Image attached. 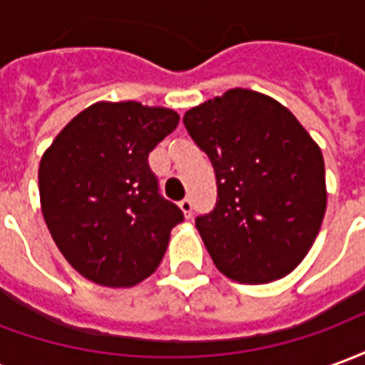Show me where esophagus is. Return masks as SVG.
Listing matches in <instances>:
<instances>
[{
	"label": "esophagus",
	"instance_id": "esophagus-1",
	"mask_svg": "<svg viewBox=\"0 0 365 365\" xmlns=\"http://www.w3.org/2000/svg\"><path fill=\"white\" fill-rule=\"evenodd\" d=\"M180 209H182V213L190 219L191 211H193V203H191V199L190 197L182 199V201H180Z\"/></svg>",
	"mask_w": 365,
	"mask_h": 365
}]
</instances>
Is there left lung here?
Wrapping results in <instances>:
<instances>
[{"instance_id":"left-lung-1","label":"left lung","mask_w":365,"mask_h":365,"mask_svg":"<svg viewBox=\"0 0 365 365\" xmlns=\"http://www.w3.org/2000/svg\"><path fill=\"white\" fill-rule=\"evenodd\" d=\"M183 125L217 175V205L195 219L217 269L238 283L291 274L327 211L319 144L287 107L242 88L191 107Z\"/></svg>"}]
</instances>
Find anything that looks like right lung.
Returning <instances> with one entry per match:
<instances>
[{
    "label": "right lung",
    "instance_id": "obj_1",
    "mask_svg": "<svg viewBox=\"0 0 365 365\" xmlns=\"http://www.w3.org/2000/svg\"><path fill=\"white\" fill-rule=\"evenodd\" d=\"M178 123L174 109L99 101L78 113L43 154L44 222L86 279L133 287L160 266L183 213L158 193L148 154Z\"/></svg>",
    "mask_w": 365,
    "mask_h": 365
}]
</instances>
